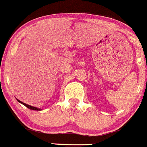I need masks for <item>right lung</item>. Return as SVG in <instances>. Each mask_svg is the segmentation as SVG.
<instances>
[{"mask_svg": "<svg viewBox=\"0 0 147 147\" xmlns=\"http://www.w3.org/2000/svg\"><path fill=\"white\" fill-rule=\"evenodd\" d=\"M17 101H19V102H20V103H21V104H22V105H24V106H25V107H27L29 108V109H32V110H40V109H38V108L35 107H32V106H30V105H27V104H25V103H23L22 101H20V100L17 99Z\"/></svg>", "mask_w": 147, "mask_h": 147, "instance_id": "obj_1", "label": "right lung"}]
</instances>
